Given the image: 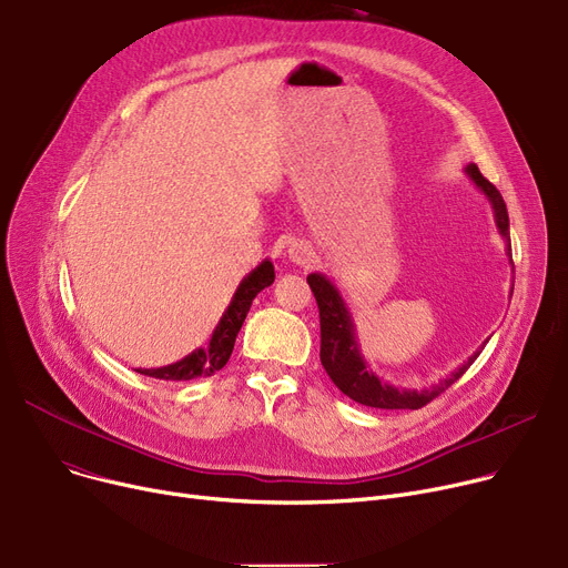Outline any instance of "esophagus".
I'll return each mask as SVG.
<instances>
[{
  "label": "esophagus",
  "instance_id": "1",
  "mask_svg": "<svg viewBox=\"0 0 568 568\" xmlns=\"http://www.w3.org/2000/svg\"><path fill=\"white\" fill-rule=\"evenodd\" d=\"M287 257H290V262L296 264V266H306V264L313 262L315 251H313V246H311L308 242H304V239H300V242H294V244L287 248Z\"/></svg>",
  "mask_w": 568,
  "mask_h": 568
}]
</instances>
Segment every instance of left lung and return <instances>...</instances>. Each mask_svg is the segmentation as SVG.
Masks as SVG:
<instances>
[{
  "label": "left lung",
  "mask_w": 568,
  "mask_h": 568,
  "mask_svg": "<svg viewBox=\"0 0 568 568\" xmlns=\"http://www.w3.org/2000/svg\"><path fill=\"white\" fill-rule=\"evenodd\" d=\"M465 174L471 179V184L479 189L490 209H493V219L499 236L506 244V255L511 260V234H509V214H506V204L499 195V191L488 182V179L479 172L474 163L465 168ZM514 264V262H511ZM308 285L317 300L320 308V362L326 371V375L332 377V382L338 386V389L349 396L354 403H362L368 407H379V409H419L433 398H437L442 392L449 389V386L463 377V373L476 362V356L481 354L486 343L476 349L467 362H463L452 375L442 377L437 384L424 386V389H405V386H394L389 382H384L368 364L366 356L362 354L359 338H356V326L352 311L347 302L343 300L341 290L332 283V278H326L324 274L315 272L308 274Z\"/></svg>",
  "instance_id": "1"
}]
</instances>
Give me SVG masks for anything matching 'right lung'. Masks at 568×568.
<instances>
[{
	"instance_id": "add662e5",
	"label": "right lung",
	"mask_w": 568,
	"mask_h": 568,
	"mask_svg": "<svg viewBox=\"0 0 568 568\" xmlns=\"http://www.w3.org/2000/svg\"><path fill=\"white\" fill-rule=\"evenodd\" d=\"M274 264L272 260H262L248 276L242 278L239 287L234 290L232 300L227 308L223 311L216 329L209 338L206 347H197L191 354H186L184 359H179L174 364L161 366V368H138L140 375L146 377H156V379H168V382H182V379H195V377H209L216 371H221L234 347L236 334L242 329V324L251 311V304L255 296L274 283Z\"/></svg>"
}]
</instances>
